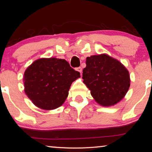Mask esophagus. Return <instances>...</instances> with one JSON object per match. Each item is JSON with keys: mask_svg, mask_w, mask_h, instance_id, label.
<instances>
[{"mask_svg": "<svg viewBox=\"0 0 152 152\" xmlns=\"http://www.w3.org/2000/svg\"><path fill=\"white\" fill-rule=\"evenodd\" d=\"M76 70H77V71H78L80 73V74H82V68L81 67H78V68H77Z\"/></svg>", "mask_w": 152, "mask_h": 152, "instance_id": "esophagus-1", "label": "esophagus"}]
</instances>
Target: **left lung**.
<instances>
[{"label": "left lung", "instance_id": "left-lung-1", "mask_svg": "<svg viewBox=\"0 0 152 152\" xmlns=\"http://www.w3.org/2000/svg\"><path fill=\"white\" fill-rule=\"evenodd\" d=\"M83 82L95 101L103 107L113 106L123 99L130 86L128 70L107 54L87 57Z\"/></svg>", "mask_w": 152, "mask_h": 152}]
</instances>
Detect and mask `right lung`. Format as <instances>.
<instances>
[{"label": "right lung", "mask_w": 152, "mask_h": 152, "mask_svg": "<svg viewBox=\"0 0 152 152\" xmlns=\"http://www.w3.org/2000/svg\"><path fill=\"white\" fill-rule=\"evenodd\" d=\"M80 77L65 60L41 58L25 70V92L35 106L44 110L57 109L68 97L72 82Z\"/></svg>", "instance_id": "add662e5"}]
</instances>
